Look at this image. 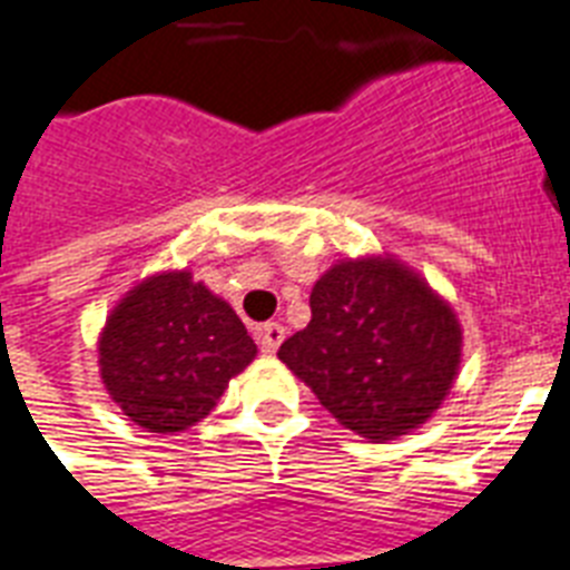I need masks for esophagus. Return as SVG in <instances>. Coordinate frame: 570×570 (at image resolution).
I'll return each instance as SVG.
<instances>
[{
    "label": "esophagus",
    "mask_w": 570,
    "mask_h": 570,
    "mask_svg": "<svg viewBox=\"0 0 570 570\" xmlns=\"http://www.w3.org/2000/svg\"><path fill=\"white\" fill-rule=\"evenodd\" d=\"M257 342H261V348L266 351V354H275V351L281 348V342H284V327L277 325V322L257 327Z\"/></svg>",
    "instance_id": "1"
}]
</instances>
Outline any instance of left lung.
I'll return each instance as SVG.
<instances>
[{
  "mask_svg": "<svg viewBox=\"0 0 570 570\" xmlns=\"http://www.w3.org/2000/svg\"><path fill=\"white\" fill-rule=\"evenodd\" d=\"M309 309L277 357L342 428L390 442L442 406L460 374L462 327L419 272L392 254L345 257L313 284Z\"/></svg>",
  "mask_w": 570,
  "mask_h": 570,
  "instance_id": "8db88e82",
  "label": "left lung"
}]
</instances>
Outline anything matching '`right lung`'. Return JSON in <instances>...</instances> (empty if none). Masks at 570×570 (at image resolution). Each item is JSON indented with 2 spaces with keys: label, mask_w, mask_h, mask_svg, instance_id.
Wrapping results in <instances>:
<instances>
[{
  "label": "right lung",
  "mask_w": 570,
  "mask_h": 570,
  "mask_svg": "<svg viewBox=\"0 0 570 570\" xmlns=\"http://www.w3.org/2000/svg\"><path fill=\"white\" fill-rule=\"evenodd\" d=\"M254 357L234 307L187 269L142 277L99 333L105 390L134 424L160 436L207 419Z\"/></svg>",
  "instance_id": "1"
}]
</instances>
